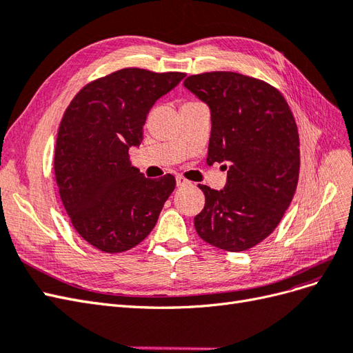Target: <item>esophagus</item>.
I'll return each mask as SVG.
<instances>
[{"mask_svg": "<svg viewBox=\"0 0 353 353\" xmlns=\"http://www.w3.org/2000/svg\"><path fill=\"white\" fill-rule=\"evenodd\" d=\"M191 183L188 179H185L183 175H176V185L178 187H187V185H190Z\"/></svg>", "mask_w": 353, "mask_h": 353, "instance_id": "34e87169", "label": "esophagus"}]
</instances>
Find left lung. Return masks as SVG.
Listing matches in <instances>:
<instances>
[{
	"mask_svg": "<svg viewBox=\"0 0 353 353\" xmlns=\"http://www.w3.org/2000/svg\"><path fill=\"white\" fill-rule=\"evenodd\" d=\"M185 88L210 108L208 165L227 169V185L205 193L194 227L201 240L227 252L259 244L279 225L301 169L297 125L283 94L236 72L191 74Z\"/></svg>",
	"mask_w": 353,
	"mask_h": 353,
	"instance_id": "1",
	"label": "left lung"
}]
</instances>
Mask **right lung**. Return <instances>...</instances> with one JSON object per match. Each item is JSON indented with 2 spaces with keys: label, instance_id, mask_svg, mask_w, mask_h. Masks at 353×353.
Instances as JSON below:
<instances>
[{
  "label": "right lung",
  "instance_id": "add662e5",
  "mask_svg": "<svg viewBox=\"0 0 353 353\" xmlns=\"http://www.w3.org/2000/svg\"><path fill=\"white\" fill-rule=\"evenodd\" d=\"M184 77L125 68L85 85L65 110L54 152L56 183L73 228L95 249L121 253L140 244L174 191V175L144 178L128 150L143 141L156 100Z\"/></svg>",
  "mask_w": 353,
  "mask_h": 353
}]
</instances>
